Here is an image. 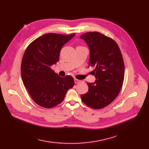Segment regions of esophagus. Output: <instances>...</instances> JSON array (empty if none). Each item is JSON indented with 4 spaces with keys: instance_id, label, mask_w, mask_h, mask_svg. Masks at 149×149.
<instances>
[{
    "instance_id": "34e87169",
    "label": "esophagus",
    "mask_w": 149,
    "mask_h": 149,
    "mask_svg": "<svg viewBox=\"0 0 149 149\" xmlns=\"http://www.w3.org/2000/svg\"><path fill=\"white\" fill-rule=\"evenodd\" d=\"M74 82H75V84H77V83H80V80H78V79H74Z\"/></svg>"
}]
</instances>
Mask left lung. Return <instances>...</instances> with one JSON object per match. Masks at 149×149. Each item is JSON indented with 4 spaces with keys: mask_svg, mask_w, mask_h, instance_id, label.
<instances>
[{
    "mask_svg": "<svg viewBox=\"0 0 149 149\" xmlns=\"http://www.w3.org/2000/svg\"><path fill=\"white\" fill-rule=\"evenodd\" d=\"M80 38L90 50L88 66L94 67V83H87L89 90L81 95L89 107L100 109L109 104L119 94L124 78V65L121 51L112 38L98 32L83 34Z\"/></svg>",
    "mask_w": 149,
    "mask_h": 149,
    "instance_id": "1",
    "label": "left lung"
}]
</instances>
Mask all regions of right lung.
<instances>
[{
  "label": "right lung",
  "mask_w": 149,
  "mask_h": 149,
  "mask_svg": "<svg viewBox=\"0 0 149 149\" xmlns=\"http://www.w3.org/2000/svg\"><path fill=\"white\" fill-rule=\"evenodd\" d=\"M75 34L48 33L31 42L23 54L22 79L30 96L38 105L51 108L61 103L74 85L73 77H60L51 69L59 61L61 49Z\"/></svg>",
  "instance_id": "obj_1"
}]
</instances>
